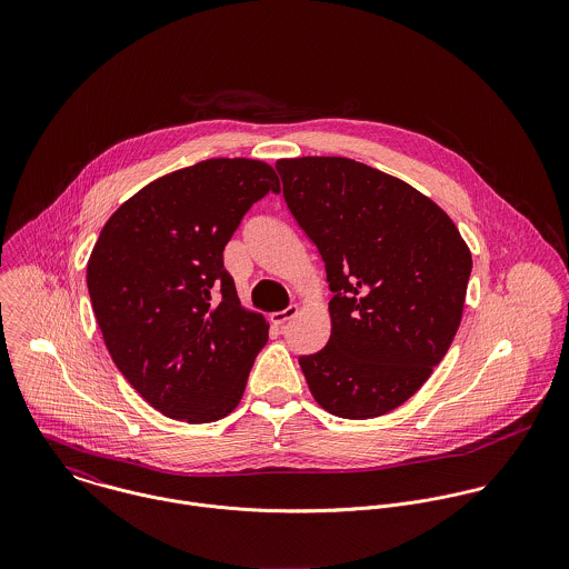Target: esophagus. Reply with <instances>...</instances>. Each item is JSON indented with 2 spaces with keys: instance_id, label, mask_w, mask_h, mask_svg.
Listing matches in <instances>:
<instances>
[{
  "instance_id": "1",
  "label": "esophagus",
  "mask_w": 569,
  "mask_h": 569,
  "mask_svg": "<svg viewBox=\"0 0 569 569\" xmlns=\"http://www.w3.org/2000/svg\"><path fill=\"white\" fill-rule=\"evenodd\" d=\"M296 313H298V307H296V305H289L287 309L276 311V313L271 316V322H273V325L282 326L287 320H291Z\"/></svg>"
}]
</instances>
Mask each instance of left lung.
<instances>
[{
  "mask_svg": "<svg viewBox=\"0 0 569 569\" xmlns=\"http://www.w3.org/2000/svg\"><path fill=\"white\" fill-rule=\"evenodd\" d=\"M282 194L318 247L332 291L330 339L300 368L339 418L403 406L447 355L462 320L471 251L429 197L348 158L278 160Z\"/></svg>",
  "mask_w": 569,
  "mask_h": 569,
  "instance_id": "obj_1",
  "label": "left lung"
}]
</instances>
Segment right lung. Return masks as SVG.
<instances>
[{"label":"right lung","instance_id":"right-lung-1","mask_svg":"<svg viewBox=\"0 0 569 569\" xmlns=\"http://www.w3.org/2000/svg\"><path fill=\"white\" fill-rule=\"evenodd\" d=\"M267 192H280L269 163H194L124 201L93 244L87 289L107 350L168 418L212 422L243 397L269 325L241 307L223 249Z\"/></svg>","mask_w":569,"mask_h":569}]
</instances>
